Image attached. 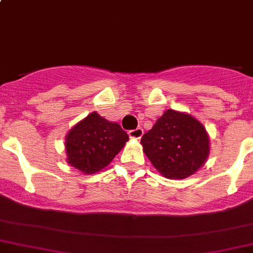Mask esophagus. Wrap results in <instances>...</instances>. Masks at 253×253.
Wrapping results in <instances>:
<instances>
[{
	"label": "esophagus",
	"instance_id": "34e87169",
	"mask_svg": "<svg viewBox=\"0 0 253 253\" xmlns=\"http://www.w3.org/2000/svg\"><path fill=\"white\" fill-rule=\"evenodd\" d=\"M128 136H129V138H132V139H139L142 136H143V129L142 128L132 129V131L128 132Z\"/></svg>",
	"mask_w": 253,
	"mask_h": 253
}]
</instances>
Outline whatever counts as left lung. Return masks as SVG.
Wrapping results in <instances>:
<instances>
[{
    "instance_id": "1",
    "label": "left lung",
    "mask_w": 253,
    "mask_h": 253,
    "mask_svg": "<svg viewBox=\"0 0 253 253\" xmlns=\"http://www.w3.org/2000/svg\"><path fill=\"white\" fill-rule=\"evenodd\" d=\"M143 152L154 168L168 179H184L197 173L210 153L204 125L186 112L167 110L141 139Z\"/></svg>"
}]
</instances>
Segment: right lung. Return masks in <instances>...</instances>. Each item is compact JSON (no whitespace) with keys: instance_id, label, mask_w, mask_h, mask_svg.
I'll return each mask as SVG.
<instances>
[{"instance_id":"obj_1","label":"right lung","mask_w":253,"mask_h":253,"mask_svg":"<svg viewBox=\"0 0 253 253\" xmlns=\"http://www.w3.org/2000/svg\"><path fill=\"white\" fill-rule=\"evenodd\" d=\"M127 141L128 134L119 124L94 111L65 136L67 162L84 174L97 173L111 163Z\"/></svg>"}]
</instances>
